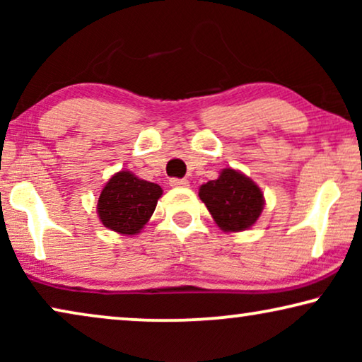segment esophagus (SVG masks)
Segmentation results:
<instances>
[{
    "mask_svg": "<svg viewBox=\"0 0 362 362\" xmlns=\"http://www.w3.org/2000/svg\"><path fill=\"white\" fill-rule=\"evenodd\" d=\"M170 185L173 187H187V186H189V181H187V180H177V177H173V180H170Z\"/></svg>",
    "mask_w": 362,
    "mask_h": 362,
    "instance_id": "1",
    "label": "esophagus"
}]
</instances>
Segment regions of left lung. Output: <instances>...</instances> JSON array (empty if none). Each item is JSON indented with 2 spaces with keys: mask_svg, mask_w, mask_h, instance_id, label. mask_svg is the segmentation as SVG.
<instances>
[{
  "mask_svg": "<svg viewBox=\"0 0 362 362\" xmlns=\"http://www.w3.org/2000/svg\"><path fill=\"white\" fill-rule=\"evenodd\" d=\"M199 197L224 232L247 230L264 211V192L244 173L226 168L199 187Z\"/></svg>",
  "mask_w": 362,
  "mask_h": 362,
  "instance_id": "obj_1",
  "label": "left lung"
}]
</instances>
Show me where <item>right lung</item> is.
I'll return each mask as SVG.
<instances>
[{"mask_svg":"<svg viewBox=\"0 0 362 362\" xmlns=\"http://www.w3.org/2000/svg\"><path fill=\"white\" fill-rule=\"evenodd\" d=\"M161 194L163 189L155 182L140 180L130 171H118L98 196V219L107 229L135 235L150 221Z\"/></svg>","mask_w":362,"mask_h":362,"instance_id":"right-lung-1","label":"right lung"}]
</instances>
